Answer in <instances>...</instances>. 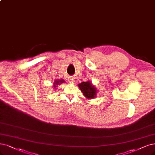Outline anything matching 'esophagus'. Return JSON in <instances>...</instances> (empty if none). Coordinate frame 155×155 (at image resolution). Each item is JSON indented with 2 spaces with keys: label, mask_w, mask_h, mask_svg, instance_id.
Masks as SVG:
<instances>
[{
  "label": "esophagus",
  "mask_w": 155,
  "mask_h": 155,
  "mask_svg": "<svg viewBox=\"0 0 155 155\" xmlns=\"http://www.w3.org/2000/svg\"><path fill=\"white\" fill-rule=\"evenodd\" d=\"M68 82H69V83H70V84H73V83L74 82V78H73V77H68Z\"/></svg>",
  "instance_id": "obj_1"
}]
</instances>
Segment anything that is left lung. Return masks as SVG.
<instances>
[{
    "instance_id": "8db88e82",
    "label": "left lung",
    "mask_w": 155,
    "mask_h": 155,
    "mask_svg": "<svg viewBox=\"0 0 155 155\" xmlns=\"http://www.w3.org/2000/svg\"><path fill=\"white\" fill-rule=\"evenodd\" d=\"M78 87L82 91L84 96L87 100L93 99L96 96V88L91 83V82L87 81L82 82L78 85Z\"/></svg>"
}]
</instances>
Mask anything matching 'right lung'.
<instances>
[{"instance_id":"1","label":"right lung","mask_w":155,"mask_h":155,"mask_svg":"<svg viewBox=\"0 0 155 155\" xmlns=\"http://www.w3.org/2000/svg\"><path fill=\"white\" fill-rule=\"evenodd\" d=\"M65 81L63 79H61V80H55V82L54 83V88H55L57 85L61 84L62 83H64Z\"/></svg>"}]
</instances>
